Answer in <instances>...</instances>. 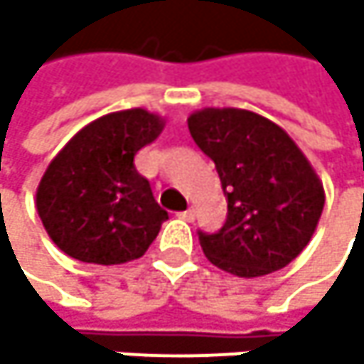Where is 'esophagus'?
<instances>
[{
    "label": "esophagus",
    "instance_id": "34e87169",
    "mask_svg": "<svg viewBox=\"0 0 364 364\" xmlns=\"http://www.w3.org/2000/svg\"><path fill=\"white\" fill-rule=\"evenodd\" d=\"M194 216H196V212H194L192 207H190V209H186V212H181V214H178V218H183V220H188V223H192V220H194Z\"/></svg>",
    "mask_w": 364,
    "mask_h": 364
}]
</instances>
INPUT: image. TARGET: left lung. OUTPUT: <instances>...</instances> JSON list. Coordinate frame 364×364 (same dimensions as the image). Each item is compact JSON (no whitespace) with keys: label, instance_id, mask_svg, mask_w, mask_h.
<instances>
[{"label":"left lung","instance_id":"8db88e82","mask_svg":"<svg viewBox=\"0 0 364 364\" xmlns=\"http://www.w3.org/2000/svg\"><path fill=\"white\" fill-rule=\"evenodd\" d=\"M190 135L216 164L227 220L198 231L207 259L237 277H259L295 259L323 212V186L284 129L245 109H205Z\"/></svg>","mask_w":364,"mask_h":364}]
</instances>
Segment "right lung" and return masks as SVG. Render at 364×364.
Wrapping results in <instances>:
<instances>
[{
	"label": "right lung",
	"mask_w": 364,
	"mask_h": 364,
	"mask_svg": "<svg viewBox=\"0 0 364 364\" xmlns=\"http://www.w3.org/2000/svg\"><path fill=\"white\" fill-rule=\"evenodd\" d=\"M164 129L144 109L91 122L58 152L36 190V209L54 245L89 264L141 257L168 212L135 168L137 152Z\"/></svg>",
	"instance_id": "obj_1"
}]
</instances>
